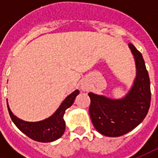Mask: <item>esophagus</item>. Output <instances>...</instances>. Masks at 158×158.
<instances>
[{"label":"esophagus","mask_w":158,"mask_h":158,"mask_svg":"<svg viewBox=\"0 0 158 158\" xmlns=\"http://www.w3.org/2000/svg\"><path fill=\"white\" fill-rule=\"evenodd\" d=\"M82 90H85L86 89H85V87H82Z\"/></svg>","instance_id":"obj_1"}]
</instances>
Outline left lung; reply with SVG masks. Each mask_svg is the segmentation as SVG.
<instances>
[{
  "label": "left lung",
  "mask_w": 158,
  "mask_h": 158,
  "mask_svg": "<svg viewBox=\"0 0 158 158\" xmlns=\"http://www.w3.org/2000/svg\"><path fill=\"white\" fill-rule=\"evenodd\" d=\"M133 53L136 77L124 98L112 99L89 92V115L95 128L110 137L121 136L133 130L143 121L150 106V82L142 53L134 45L128 44Z\"/></svg>",
  "instance_id": "8db88e82"
}]
</instances>
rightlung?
<instances>
[{
  "instance_id": "right-lung-1",
  "label": "right lung",
  "mask_w": 158,
  "mask_h": 158,
  "mask_svg": "<svg viewBox=\"0 0 158 158\" xmlns=\"http://www.w3.org/2000/svg\"><path fill=\"white\" fill-rule=\"evenodd\" d=\"M79 94V90L76 89L69 95L61 105L56 110V112L51 117L38 122H28L22 120L12 113L8 106L10 118L15 123L17 128L24 135L34 141L40 143H50L59 139L65 132V121L64 113L65 111L73 105L76 97ZM8 104V103H7Z\"/></svg>"
}]
</instances>
